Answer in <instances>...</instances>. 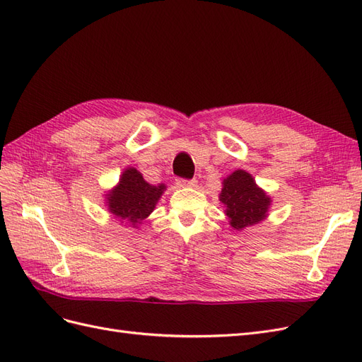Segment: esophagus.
Listing matches in <instances>:
<instances>
[{"label":"esophagus","instance_id":"obj_1","mask_svg":"<svg viewBox=\"0 0 362 362\" xmlns=\"http://www.w3.org/2000/svg\"><path fill=\"white\" fill-rule=\"evenodd\" d=\"M196 180H184V178H178L177 180V185L178 187H196Z\"/></svg>","mask_w":362,"mask_h":362}]
</instances>
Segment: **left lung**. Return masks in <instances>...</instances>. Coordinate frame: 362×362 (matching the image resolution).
I'll use <instances>...</instances> for the list:
<instances>
[{
  "label": "left lung",
  "mask_w": 362,
  "mask_h": 362,
  "mask_svg": "<svg viewBox=\"0 0 362 362\" xmlns=\"http://www.w3.org/2000/svg\"><path fill=\"white\" fill-rule=\"evenodd\" d=\"M218 198L226 206L229 225L235 229L257 225L267 217L272 199L255 184L252 175L238 169L223 180Z\"/></svg>",
  "instance_id": "1"
}]
</instances>
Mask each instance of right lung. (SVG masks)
Wrapping results in <instances>:
<instances>
[{
    "instance_id": "add662e5",
    "label": "right lung",
    "mask_w": 362,
    "mask_h": 362,
    "mask_svg": "<svg viewBox=\"0 0 362 362\" xmlns=\"http://www.w3.org/2000/svg\"><path fill=\"white\" fill-rule=\"evenodd\" d=\"M164 190H166L164 184L151 185L137 169L127 168L119 184L105 194L108 211L122 223H129L134 228L154 211Z\"/></svg>"
}]
</instances>
